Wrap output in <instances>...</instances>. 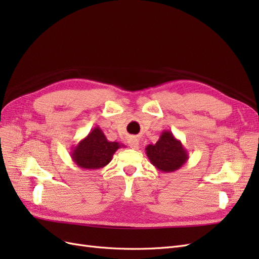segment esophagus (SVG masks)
Instances as JSON below:
<instances>
[{
	"label": "esophagus",
	"mask_w": 259,
	"mask_h": 259,
	"mask_svg": "<svg viewBox=\"0 0 259 259\" xmlns=\"http://www.w3.org/2000/svg\"><path fill=\"white\" fill-rule=\"evenodd\" d=\"M128 146L132 149H138L139 148V140L137 138H135V137H132L128 140Z\"/></svg>",
	"instance_id": "obj_1"
}]
</instances>
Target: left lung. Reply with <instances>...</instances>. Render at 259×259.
Segmentation results:
<instances>
[{
  "instance_id": "1",
  "label": "left lung",
  "mask_w": 259,
  "mask_h": 259,
  "mask_svg": "<svg viewBox=\"0 0 259 259\" xmlns=\"http://www.w3.org/2000/svg\"><path fill=\"white\" fill-rule=\"evenodd\" d=\"M146 154L152 165L163 173H171L179 169L189 159L182 142L168 130L162 132L154 145L146 147Z\"/></svg>"
}]
</instances>
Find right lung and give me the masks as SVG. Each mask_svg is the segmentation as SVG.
Returning a JSON list of instances; mask_svg holds the SVG:
<instances>
[{"label": "right lung", "instance_id": "obj_1", "mask_svg": "<svg viewBox=\"0 0 259 259\" xmlns=\"http://www.w3.org/2000/svg\"><path fill=\"white\" fill-rule=\"evenodd\" d=\"M125 147L117 142H109L99 126L94 127L89 135L71 148L72 161L84 169H99L111 162L119 148Z\"/></svg>", "mask_w": 259, "mask_h": 259}]
</instances>
